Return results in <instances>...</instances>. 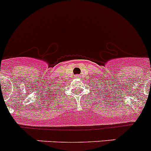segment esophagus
Masks as SVG:
<instances>
[{
    "mask_svg": "<svg viewBox=\"0 0 151 151\" xmlns=\"http://www.w3.org/2000/svg\"><path fill=\"white\" fill-rule=\"evenodd\" d=\"M77 77H80V75H78V74H77V75H76V78H77Z\"/></svg>",
    "mask_w": 151,
    "mask_h": 151,
    "instance_id": "34e87169",
    "label": "esophagus"
}]
</instances>
